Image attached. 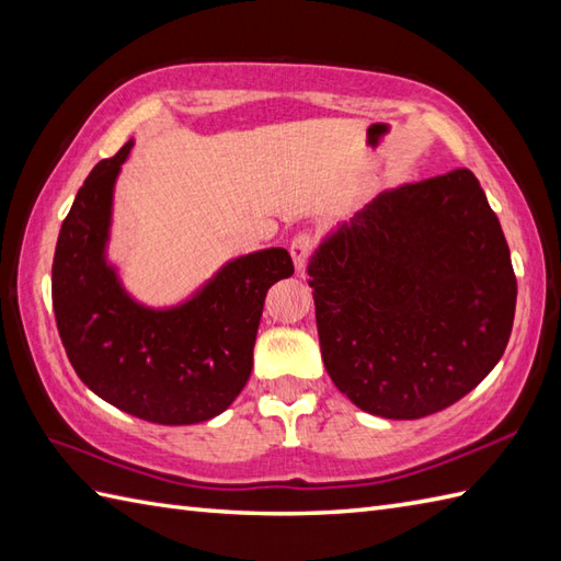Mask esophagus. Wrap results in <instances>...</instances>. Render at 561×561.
<instances>
[{
    "label": "esophagus",
    "mask_w": 561,
    "mask_h": 561,
    "mask_svg": "<svg viewBox=\"0 0 561 561\" xmlns=\"http://www.w3.org/2000/svg\"><path fill=\"white\" fill-rule=\"evenodd\" d=\"M289 250H291V260H294L296 270L301 272V270L306 267V262L311 260V255H313V250H316V238H313L311 233H299V236H294V241H291Z\"/></svg>",
    "instance_id": "obj_1"
}]
</instances>
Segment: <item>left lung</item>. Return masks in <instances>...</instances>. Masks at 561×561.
I'll return each instance as SVG.
<instances>
[{
	"mask_svg": "<svg viewBox=\"0 0 561 561\" xmlns=\"http://www.w3.org/2000/svg\"><path fill=\"white\" fill-rule=\"evenodd\" d=\"M320 354L356 408L422 420L478 388L511 337L516 274L468 169L378 195L308 262Z\"/></svg>",
	"mask_w": 561,
	"mask_h": 561,
	"instance_id": "obj_1",
	"label": "left lung"
}]
</instances>
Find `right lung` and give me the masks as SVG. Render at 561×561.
Instances as JSON below:
<instances>
[{"mask_svg":"<svg viewBox=\"0 0 561 561\" xmlns=\"http://www.w3.org/2000/svg\"><path fill=\"white\" fill-rule=\"evenodd\" d=\"M133 141L79 187L53 260V308L77 376L117 410L153 424H197L238 398L274 282L294 274L284 248L229 262L193 299L151 311L129 299L105 262L113 185Z\"/></svg>","mask_w":561,"mask_h":561,"instance_id":"obj_1","label":"right lung"}]
</instances>
